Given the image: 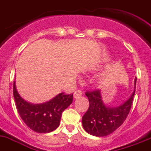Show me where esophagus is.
Masks as SVG:
<instances>
[{
    "label": "esophagus",
    "mask_w": 151,
    "mask_h": 151,
    "mask_svg": "<svg viewBox=\"0 0 151 151\" xmlns=\"http://www.w3.org/2000/svg\"><path fill=\"white\" fill-rule=\"evenodd\" d=\"M81 96H82V92H81V90H76L74 93V97L75 98V99L79 98Z\"/></svg>",
    "instance_id": "esophagus-1"
}]
</instances>
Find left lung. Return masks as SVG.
Here are the masks:
<instances>
[{
    "label": "left lung",
    "instance_id": "left-lung-1",
    "mask_svg": "<svg viewBox=\"0 0 151 151\" xmlns=\"http://www.w3.org/2000/svg\"><path fill=\"white\" fill-rule=\"evenodd\" d=\"M134 81V87H136ZM135 89L130 98L117 107H107L103 103L100 90L86 91L85 95L88 97L89 108L82 118L84 130L90 134L97 137L107 136L121 126L126 119L132 108Z\"/></svg>",
    "mask_w": 151,
    "mask_h": 151
}]
</instances>
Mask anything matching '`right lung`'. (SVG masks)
<instances>
[{"mask_svg":"<svg viewBox=\"0 0 151 151\" xmlns=\"http://www.w3.org/2000/svg\"><path fill=\"white\" fill-rule=\"evenodd\" d=\"M14 97L18 112L25 124L34 132L48 133L59 126L63 111L73 101V93L66 94L64 92L46 103L33 105L19 95L14 81Z\"/></svg>","mask_w":151,"mask_h":151,"instance_id":"add662e5","label":"right lung"}]
</instances>
